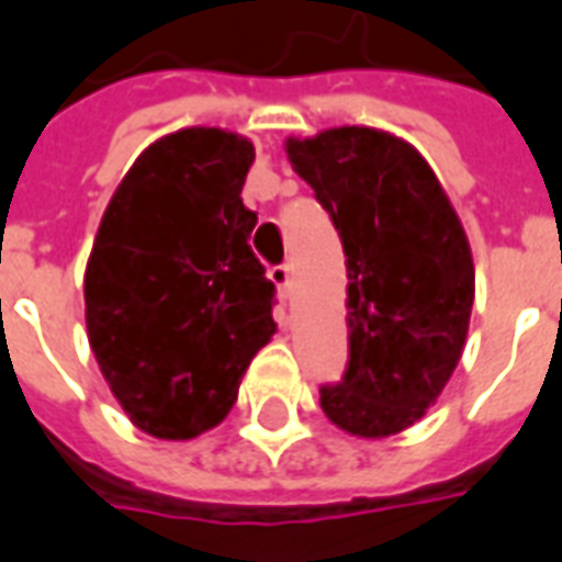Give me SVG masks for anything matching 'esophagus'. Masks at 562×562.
Here are the masks:
<instances>
[{
  "mask_svg": "<svg viewBox=\"0 0 562 562\" xmlns=\"http://www.w3.org/2000/svg\"><path fill=\"white\" fill-rule=\"evenodd\" d=\"M268 277L273 280V285H277L282 294H289V289H292V265H289V261H282V265H273Z\"/></svg>",
  "mask_w": 562,
  "mask_h": 562,
  "instance_id": "1",
  "label": "esophagus"
}]
</instances>
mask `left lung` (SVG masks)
I'll return each mask as SVG.
<instances>
[{
    "mask_svg": "<svg viewBox=\"0 0 562 562\" xmlns=\"http://www.w3.org/2000/svg\"><path fill=\"white\" fill-rule=\"evenodd\" d=\"M285 151L334 220L348 268V366L322 384V408L360 438L396 435L440 396L464 348V228L429 164L390 133L336 127Z\"/></svg>",
    "mask_w": 562,
    "mask_h": 562,
    "instance_id": "obj_1",
    "label": "left lung"
}]
</instances>
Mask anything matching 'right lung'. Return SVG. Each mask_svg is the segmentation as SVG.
I'll return each instance as SVG.
<instances>
[{
	"instance_id": "1",
	"label": "right lung",
	"mask_w": 562,
	"mask_h": 562,
	"mask_svg": "<svg viewBox=\"0 0 562 562\" xmlns=\"http://www.w3.org/2000/svg\"><path fill=\"white\" fill-rule=\"evenodd\" d=\"M256 148L187 127L139 154L103 211L86 268V327L127 417L154 438L214 429L277 330V285L249 249L240 199Z\"/></svg>"
}]
</instances>
